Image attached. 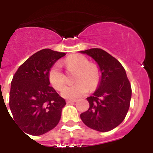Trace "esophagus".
I'll use <instances>...</instances> for the list:
<instances>
[{
	"label": "esophagus",
	"mask_w": 153,
	"mask_h": 153,
	"mask_svg": "<svg viewBox=\"0 0 153 153\" xmlns=\"http://www.w3.org/2000/svg\"><path fill=\"white\" fill-rule=\"evenodd\" d=\"M76 101V100H67L66 102L67 103H72V102H75Z\"/></svg>",
	"instance_id": "34e87169"
}]
</instances>
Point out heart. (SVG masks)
<instances>
[{
	"mask_svg": "<svg viewBox=\"0 0 153 153\" xmlns=\"http://www.w3.org/2000/svg\"><path fill=\"white\" fill-rule=\"evenodd\" d=\"M65 64L68 69L77 70L74 75L75 84L65 87L61 94L64 97L75 99L83 96L88 91L98 86L100 81V71L97 66L90 64L86 57L81 54H73L67 57ZM49 82L52 86L61 90L66 84V76L61 69L60 63H55L48 71Z\"/></svg>",
	"mask_w": 153,
	"mask_h": 153,
	"instance_id": "b5f03b06",
	"label": "heart"
}]
</instances>
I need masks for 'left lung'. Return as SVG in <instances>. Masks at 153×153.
I'll return each mask as SVG.
<instances>
[{
  "label": "left lung",
  "mask_w": 153,
  "mask_h": 153,
  "mask_svg": "<svg viewBox=\"0 0 153 153\" xmlns=\"http://www.w3.org/2000/svg\"><path fill=\"white\" fill-rule=\"evenodd\" d=\"M92 57L102 73L100 83L87 98L89 108L81 114L85 125L93 130H113L124 120L130 106L131 87L124 67L115 57L100 48L81 51Z\"/></svg>",
  "instance_id": "left-lung-1"
}]
</instances>
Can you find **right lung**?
I'll use <instances>...</instances> for the list:
<instances>
[{
    "label": "right lung",
    "instance_id": "right-lung-1",
    "mask_svg": "<svg viewBox=\"0 0 153 153\" xmlns=\"http://www.w3.org/2000/svg\"><path fill=\"white\" fill-rule=\"evenodd\" d=\"M65 54L51 49L41 50L27 59L14 74L9 106L12 120L26 134L41 135L60 121L66 102L50 85L48 71Z\"/></svg>",
    "mask_w": 153,
    "mask_h": 153
}]
</instances>
